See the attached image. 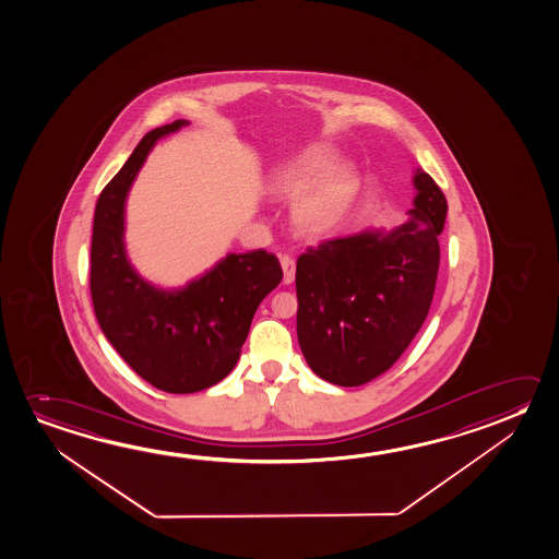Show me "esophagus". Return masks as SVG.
<instances>
[{
	"mask_svg": "<svg viewBox=\"0 0 559 559\" xmlns=\"http://www.w3.org/2000/svg\"><path fill=\"white\" fill-rule=\"evenodd\" d=\"M280 262L284 267V284H293V280H295V260L284 254V257H280Z\"/></svg>",
	"mask_w": 559,
	"mask_h": 559,
	"instance_id": "esophagus-1",
	"label": "esophagus"
}]
</instances>
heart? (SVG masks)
Masks as SVG:
<instances>
[{"label":"heart","instance_id":"1","mask_svg":"<svg viewBox=\"0 0 559 559\" xmlns=\"http://www.w3.org/2000/svg\"><path fill=\"white\" fill-rule=\"evenodd\" d=\"M334 165L332 153L310 151L275 178L282 198L300 195L293 205V223L301 233L330 229L354 202L357 178L347 167Z\"/></svg>","mask_w":559,"mask_h":559}]
</instances>
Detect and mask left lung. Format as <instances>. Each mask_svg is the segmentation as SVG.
<instances>
[{
	"label": "left lung",
	"mask_w": 559,
	"mask_h": 559,
	"mask_svg": "<svg viewBox=\"0 0 559 559\" xmlns=\"http://www.w3.org/2000/svg\"><path fill=\"white\" fill-rule=\"evenodd\" d=\"M414 187L404 225L324 240L297 258V340L324 381L359 386L389 371L426 320L447 198L424 170Z\"/></svg>",
	"instance_id": "left-lung-1"
}]
</instances>
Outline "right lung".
I'll return each instance as SVG.
<instances>
[{
    "label": "right lung",
    "mask_w": 559,
    "mask_h": 559,
    "mask_svg": "<svg viewBox=\"0 0 559 559\" xmlns=\"http://www.w3.org/2000/svg\"><path fill=\"white\" fill-rule=\"evenodd\" d=\"M185 120L143 135L98 195L91 240V299L98 326L133 371L155 389L188 394L223 381L239 361L258 305L282 282L274 254H229L185 289L143 282L124 250V204L151 147Z\"/></svg>",
    "instance_id": "right-lung-1"
}]
</instances>
